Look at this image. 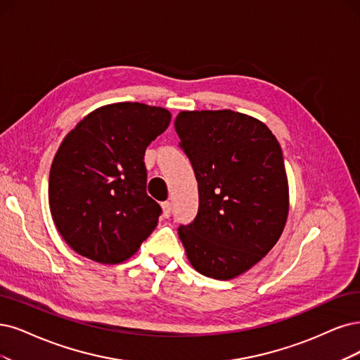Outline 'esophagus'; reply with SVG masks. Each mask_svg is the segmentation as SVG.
Segmentation results:
<instances>
[{
	"label": "esophagus",
	"instance_id": "esophagus-1",
	"mask_svg": "<svg viewBox=\"0 0 360 360\" xmlns=\"http://www.w3.org/2000/svg\"><path fill=\"white\" fill-rule=\"evenodd\" d=\"M162 210H163V217H165V218H169V217H170V212H172L170 203H169V202L162 203Z\"/></svg>",
	"mask_w": 360,
	"mask_h": 360
}]
</instances>
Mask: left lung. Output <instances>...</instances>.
I'll return each mask as SVG.
<instances>
[{"label":"left lung","instance_id":"left-lung-1","mask_svg":"<svg viewBox=\"0 0 360 360\" xmlns=\"http://www.w3.org/2000/svg\"><path fill=\"white\" fill-rule=\"evenodd\" d=\"M175 129L198 184V214L179 238L198 273L231 281L283 233L289 185L281 143L258 118L231 110L181 111Z\"/></svg>","mask_w":360,"mask_h":360}]
</instances>
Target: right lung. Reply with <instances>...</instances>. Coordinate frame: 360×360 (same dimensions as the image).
Returning a JSON list of instances; mask_svg holds the SVG:
<instances>
[{
	"mask_svg": "<svg viewBox=\"0 0 360 360\" xmlns=\"http://www.w3.org/2000/svg\"><path fill=\"white\" fill-rule=\"evenodd\" d=\"M172 114L139 102L103 105L66 135L49 178L50 214L78 255L120 264L157 227L162 207L146 194L145 150Z\"/></svg>",
	"mask_w": 360,
	"mask_h": 360,
	"instance_id": "right-lung-1",
	"label": "right lung"
}]
</instances>
